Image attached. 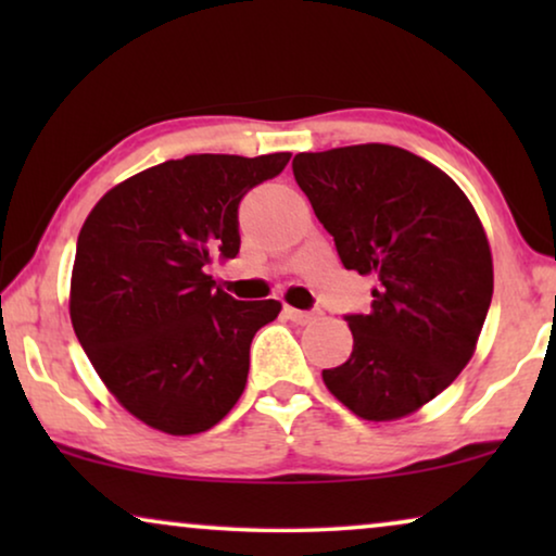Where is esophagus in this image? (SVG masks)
Masks as SVG:
<instances>
[{
    "label": "esophagus",
    "mask_w": 556,
    "mask_h": 556,
    "mask_svg": "<svg viewBox=\"0 0 556 556\" xmlns=\"http://www.w3.org/2000/svg\"><path fill=\"white\" fill-rule=\"evenodd\" d=\"M286 316L291 318L293 324H299V326H306L311 321H316L314 311H301V308H293V306H286Z\"/></svg>",
    "instance_id": "1"
}]
</instances>
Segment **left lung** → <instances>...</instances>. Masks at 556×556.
Returning <instances> with one entry per match:
<instances>
[{"instance_id": "1", "label": "left lung", "mask_w": 556, "mask_h": 556, "mask_svg": "<svg viewBox=\"0 0 556 556\" xmlns=\"http://www.w3.org/2000/svg\"><path fill=\"white\" fill-rule=\"evenodd\" d=\"M293 177L344 268L375 276L369 314L346 316L352 356L324 384L362 420L435 400L470 362L493 295L485 230L435 164L390 143L295 154Z\"/></svg>"}]
</instances>
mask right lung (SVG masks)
<instances>
[{"label":"right lung","mask_w":556,"mask_h":556,"mask_svg":"<svg viewBox=\"0 0 556 556\" xmlns=\"http://www.w3.org/2000/svg\"><path fill=\"white\" fill-rule=\"evenodd\" d=\"M288 159H172L109 189L83 223L71 276L75 337L105 390L149 428L197 435L245 390L255 331L283 306L235 301L207 265L238 255L240 200Z\"/></svg>","instance_id":"obj_1"}]
</instances>
